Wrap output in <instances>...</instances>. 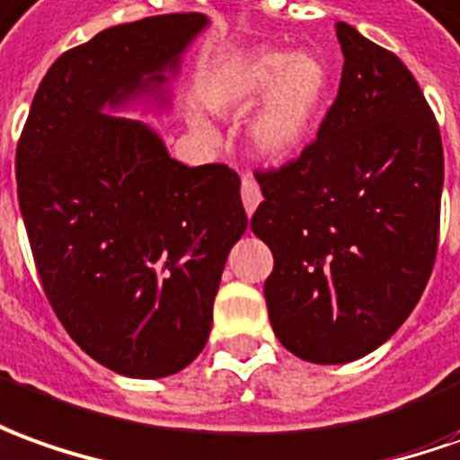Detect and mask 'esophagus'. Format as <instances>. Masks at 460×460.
I'll return each instance as SVG.
<instances>
[{
  "mask_svg": "<svg viewBox=\"0 0 460 460\" xmlns=\"http://www.w3.org/2000/svg\"><path fill=\"white\" fill-rule=\"evenodd\" d=\"M240 195H243V205H245V212L252 215V212L258 210V205H261V188H258V182L252 180L250 175L243 177V185H240Z\"/></svg>",
  "mask_w": 460,
  "mask_h": 460,
  "instance_id": "1",
  "label": "esophagus"
}]
</instances>
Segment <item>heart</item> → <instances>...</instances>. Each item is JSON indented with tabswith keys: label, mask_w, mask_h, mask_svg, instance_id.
Instances as JSON below:
<instances>
[{
	"label": "heart",
	"mask_w": 460,
	"mask_h": 460,
	"mask_svg": "<svg viewBox=\"0 0 460 460\" xmlns=\"http://www.w3.org/2000/svg\"><path fill=\"white\" fill-rule=\"evenodd\" d=\"M331 87V69L318 55L252 49L217 72L208 97L215 107H250L268 93L250 125V145L265 160H288L321 125Z\"/></svg>",
	"instance_id": "obj_1"
}]
</instances>
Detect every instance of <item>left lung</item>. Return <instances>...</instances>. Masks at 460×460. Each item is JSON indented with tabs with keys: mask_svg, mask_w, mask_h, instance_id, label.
<instances>
[{
	"mask_svg": "<svg viewBox=\"0 0 460 460\" xmlns=\"http://www.w3.org/2000/svg\"><path fill=\"white\" fill-rule=\"evenodd\" d=\"M338 97L300 157L255 172L250 230L275 258L265 303L278 341L338 366L394 335L429 283L441 220L438 122L408 66L338 22Z\"/></svg>",
	"mask_w": 460,
	"mask_h": 460,
	"instance_id": "obj_1",
	"label": "left lung"
}]
</instances>
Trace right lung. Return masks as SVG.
<instances>
[{
	"instance_id": "obj_1",
	"label": "right lung",
	"mask_w": 460,
	"mask_h": 460,
	"mask_svg": "<svg viewBox=\"0 0 460 460\" xmlns=\"http://www.w3.org/2000/svg\"><path fill=\"white\" fill-rule=\"evenodd\" d=\"M210 19L160 14L100 31L49 66L17 145V198L44 296L72 341L129 378H164L208 343L227 252L248 215L227 164L188 167L145 122Z\"/></svg>"
}]
</instances>
